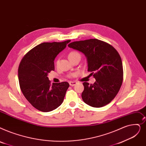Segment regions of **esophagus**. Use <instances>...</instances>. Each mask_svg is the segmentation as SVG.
Masks as SVG:
<instances>
[{
  "label": "esophagus",
  "instance_id": "1",
  "mask_svg": "<svg viewBox=\"0 0 146 146\" xmlns=\"http://www.w3.org/2000/svg\"><path fill=\"white\" fill-rule=\"evenodd\" d=\"M69 84H70V86H74V85H76L77 84V82H72V81H71V82H69Z\"/></svg>",
  "mask_w": 146,
  "mask_h": 146
}]
</instances>
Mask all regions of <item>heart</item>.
<instances>
[{"mask_svg": "<svg viewBox=\"0 0 146 146\" xmlns=\"http://www.w3.org/2000/svg\"><path fill=\"white\" fill-rule=\"evenodd\" d=\"M76 56H80V54L78 52H77V51H71L70 52L69 54H68V59L70 60H72L73 58H75V57H76ZM56 64L57 65L58 64V61H56ZM74 74H72V75H71V76H73Z\"/></svg>", "mask_w": 146, "mask_h": 146, "instance_id": "1", "label": "heart"}]
</instances>
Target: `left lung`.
<instances>
[{
    "label": "left lung",
    "instance_id": "8db88e82",
    "mask_svg": "<svg viewBox=\"0 0 146 146\" xmlns=\"http://www.w3.org/2000/svg\"><path fill=\"white\" fill-rule=\"evenodd\" d=\"M68 46L84 53L88 61V71L96 81L84 82L82 98L88 105L101 107L110 103L122 84V62L116 49L108 43L97 39L72 42Z\"/></svg>",
    "mask_w": 146,
    "mask_h": 146
}]
</instances>
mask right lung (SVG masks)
<instances>
[{
  "mask_svg": "<svg viewBox=\"0 0 146 146\" xmlns=\"http://www.w3.org/2000/svg\"><path fill=\"white\" fill-rule=\"evenodd\" d=\"M70 42H43L24 56L18 67L21 90L29 102L39 111L48 112L58 107L64 100L69 84L53 83L48 74L54 70V60Z\"/></svg>",
  "mask_w": 146,
  "mask_h": 146,
  "instance_id": "add662e5",
  "label": "right lung"
}]
</instances>
